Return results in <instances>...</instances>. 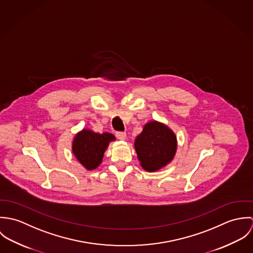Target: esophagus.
Wrapping results in <instances>:
<instances>
[{
  "label": "esophagus",
  "instance_id": "34e87169",
  "mask_svg": "<svg viewBox=\"0 0 253 253\" xmlns=\"http://www.w3.org/2000/svg\"><path fill=\"white\" fill-rule=\"evenodd\" d=\"M116 136H117V138L120 139V140H125L126 137V132H124V131H117V132H116Z\"/></svg>",
  "mask_w": 253,
  "mask_h": 253
}]
</instances>
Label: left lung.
<instances>
[{
    "label": "left lung",
    "mask_w": 253,
    "mask_h": 253,
    "mask_svg": "<svg viewBox=\"0 0 253 253\" xmlns=\"http://www.w3.org/2000/svg\"><path fill=\"white\" fill-rule=\"evenodd\" d=\"M134 146L141 167L147 171H156L173 159L176 136L167 126L153 121L145 125Z\"/></svg>",
    "instance_id": "1"
}]
</instances>
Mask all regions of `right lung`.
<instances>
[{
  "mask_svg": "<svg viewBox=\"0 0 253 253\" xmlns=\"http://www.w3.org/2000/svg\"><path fill=\"white\" fill-rule=\"evenodd\" d=\"M113 140L115 136L109 132L100 134L83 129L73 141V153L86 169L92 170L101 164L104 152Z\"/></svg>",
  "mask_w": 253,
  "mask_h": 253,
  "instance_id": "1",
  "label": "right lung"
}]
</instances>
